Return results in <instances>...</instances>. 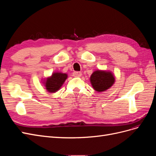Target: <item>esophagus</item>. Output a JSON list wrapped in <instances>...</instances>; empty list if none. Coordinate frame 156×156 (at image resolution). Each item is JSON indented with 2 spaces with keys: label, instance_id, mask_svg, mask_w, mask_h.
I'll use <instances>...</instances> for the list:
<instances>
[{
  "label": "esophagus",
  "instance_id": "1",
  "mask_svg": "<svg viewBox=\"0 0 156 156\" xmlns=\"http://www.w3.org/2000/svg\"><path fill=\"white\" fill-rule=\"evenodd\" d=\"M82 75V73L81 72H73L74 77H81Z\"/></svg>",
  "mask_w": 156,
  "mask_h": 156
}]
</instances>
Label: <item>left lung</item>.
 <instances>
[{
	"label": "left lung",
	"mask_w": 156,
	"mask_h": 156,
	"mask_svg": "<svg viewBox=\"0 0 156 156\" xmlns=\"http://www.w3.org/2000/svg\"><path fill=\"white\" fill-rule=\"evenodd\" d=\"M90 82L94 90L98 92H103L112 85L115 78L111 72L98 70L92 74Z\"/></svg>",
	"instance_id": "left-lung-1"
}]
</instances>
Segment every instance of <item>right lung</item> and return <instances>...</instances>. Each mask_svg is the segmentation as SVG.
Here are the masks:
<instances>
[{"label":"right lung","instance_id":"1","mask_svg":"<svg viewBox=\"0 0 156 156\" xmlns=\"http://www.w3.org/2000/svg\"><path fill=\"white\" fill-rule=\"evenodd\" d=\"M67 75L62 73H55L50 78H48L45 82L46 89L50 92H56L62 85L67 79Z\"/></svg>","mask_w":156,"mask_h":156}]
</instances>
